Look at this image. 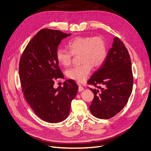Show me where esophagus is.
<instances>
[{
    "mask_svg": "<svg viewBox=\"0 0 151 151\" xmlns=\"http://www.w3.org/2000/svg\"><path fill=\"white\" fill-rule=\"evenodd\" d=\"M77 85L79 86V89H78V90H79V92H82V90H84V88L82 87V86H81L80 83H77Z\"/></svg>",
    "mask_w": 151,
    "mask_h": 151,
    "instance_id": "esophagus-1",
    "label": "esophagus"
}]
</instances>
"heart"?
I'll return each mask as SVG.
<instances>
[{"label":"heart","mask_w":151,"mask_h":151,"mask_svg":"<svg viewBox=\"0 0 151 151\" xmlns=\"http://www.w3.org/2000/svg\"><path fill=\"white\" fill-rule=\"evenodd\" d=\"M69 51L59 49L56 51L58 61L63 66H69L73 55H79L80 65L74 66L66 72L70 79L83 82L91 73L93 66L99 68L104 64L107 56V46L105 39L100 36L77 37L68 44Z\"/></svg>","instance_id":"1"}]
</instances>
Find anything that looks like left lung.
<instances>
[{
	"mask_svg": "<svg viewBox=\"0 0 151 151\" xmlns=\"http://www.w3.org/2000/svg\"><path fill=\"white\" fill-rule=\"evenodd\" d=\"M94 94L90 105V112L100 119H110L127 104L133 86L131 58L127 48L115 37L105 62L87 82ZM103 86L101 88L97 85Z\"/></svg>",
	"mask_w": 151,
	"mask_h": 151,
	"instance_id": "1",
	"label": "left lung"
}]
</instances>
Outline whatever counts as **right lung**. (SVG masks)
Returning a JSON list of instances; mask_svg holds the SVG:
<instances>
[{
    "label": "right lung",
    "mask_w": 151,
    "mask_h": 151,
    "mask_svg": "<svg viewBox=\"0 0 151 151\" xmlns=\"http://www.w3.org/2000/svg\"><path fill=\"white\" fill-rule=\"evenodd\" d=\"M70 35L42 29L29 41L20 59L24 96L35 114L47 123H59L68 118L71 101L77 92L78 86L72 79L65 81L63 87H53L55 80L64 77L56 59L58 47Z\"/></svg>",
    "instance_id": "obj_1"
}]
</instances>
